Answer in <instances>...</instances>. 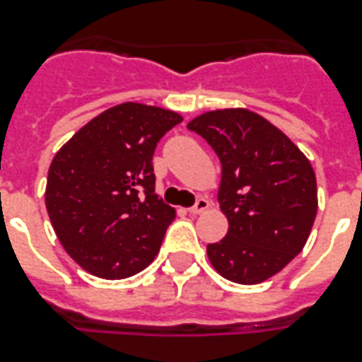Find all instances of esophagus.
I'll return each mask as SVG.
<instances>
[{
	"instance_id": "1",
	"label": "esophagus",
	"mask_w": 362,
	"mask_h": 362,
	"mask_svg": "<svg viewBox=\"0 0 362 362\" xmlns=\"http://www.w3.org/2000/svg\"><path fill=\"white\" fill-rule=\"evenodd\" d=\"M209 206H210V203L206 201V199L199 197L197 203L193 204L192 209H189V212H192V214H201V212H204V210H209Z\"/></svg>"
}]
</instances>
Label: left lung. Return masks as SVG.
I'll use <instances>...</instances> for the list:
<instances>
[{"mask_svg":"<svg viewBox=\"0 0 362 362\" xmlns=\"http://www.w3.org/2000/svg\"><path fill=\"white\" fill-rule=\"evenodd\" d=\"M187 129L209 142L221 163L218 201L229 231L209 244L223 278L253 286L303 252L317 214L312 165L276 125L247 109L210 110Z\"/></svg>","mask_w":362,"mask_h":362,"instance_id":"1","label":"left lung"}]
</instances>
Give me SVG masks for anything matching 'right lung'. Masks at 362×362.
<instances>
[{"label":"right lung","instance_id":"obj_1","mask_svg":"<svg viewBox=\"0 0 362 362\" xmlns=\"http://www.w3.org/2000/svg\"><path fill=\"white\" fill-rule=\"evenodd\" d=\"M173 110L122 103L76 131L48 169V216L82 269L122 280L158 255L175 209L156 195L153 150L180 124Z\"/></svg>","mask_w":362,"mask_h":362}]
</instances>
